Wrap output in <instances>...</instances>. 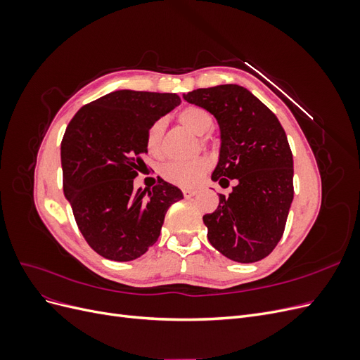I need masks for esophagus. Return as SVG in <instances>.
I'll return each mask as SVG.
<instances>
[{
    "label": "esophagus",
    "instance_id": "obj_1",
    "mask_svg": "<svg viewBox=\"0 0 360 360\" xmlns=\"http://www.w3.org/2000/svg\"><path fill=\"white\" fill-rule=\"evenodd\" d=\"M195 193H197V191H193V189H183V197H184V198H192V197H195Z\"/></svg>",
    "mask_w": 360,
    "mask_h": 360
}]
</instances>
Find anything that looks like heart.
Returning a JSON list of instances; mask_svg holds the SVG:
<instances>
[{
  "label": "heart",
  "instance_id": "1",
  "mask_svg": "<svg viewBox=\"0 0 360 360\" xmlns=\"http://www.w3.org/2000/svg\"><path fill=\"white\" fill-rule=\"evenodd\" d=\"M179 122L188 127L191 132L198 136H204L210 132L214 126L213 117L207 112L204 108L200 106H188L179 112ZM163 130H165V120H158L156 123L151 124L147 132V148L151 153H156L159 150L160 138ZM209 169V162L205 159H193L188 162H169L162 169L163 177L168 181L179 184L183 188H191Z\"/></svg>",
  "mask_w": 360,
  "mask_h": 360
}]
</instances>
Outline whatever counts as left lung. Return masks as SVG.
<instances>
[{
	"instance_id": "left-lung-1",
	"label": "left lung",
	"mask_w": 360,
	"mask_h": 360,
	"mask_svg": "<svg viewBox=\"0 0 360 360\" xmlns=\"http://www.w3.org/2000/svg\"><path fill=\"white\" fill-rule=\"evenodd\" d=\"M184 101L204 108L221 130L213 181L236 179L233 192L204 214L214 249L237 263H255L275 249L292 202V155L279 120L259 99L236 84L198 89Z\"/></svg>"
}]
</instances>
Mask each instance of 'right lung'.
Here are the masks:
<instances>
[{
    "instance_id": "1",
    "label": "right lung",
    "mask_w": 360,
    "mask_h": 360,
    "mask_svg": "<svg viewBox=\"0 0 360 360\" xmlns=\"http://www.w3.org/2000/svg\"><path fill=\"white\" fill-rule=\"evenodd\" d=\"M179 105L174 93L118 90L82 106L66 129L64 197L86 243L103 258L132 261L146 254L169 205L183 198L165 180L148 191L134 188L148 129Z\"/></svg>"
}]
</instances>
